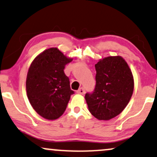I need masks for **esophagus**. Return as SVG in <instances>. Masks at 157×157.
Instances as JSON below:
<instances>
[{
	"label": "esophagus",
	"instance_id": "obj_1",
	"mask_svg": "<svg viewBox=\"0 0 157 157\" xmlns=\"http://www.w3.org/2000/svg\"><path fill=\"white\" fill-rule=\"evenodd\" d=\"M77 93L80 94H85V90H84V88L82 87V88L79 89V90H78V91H77Z\"/></svg>",
	"mask_w": 157,
	"mask_h": 157
}]
</instances>
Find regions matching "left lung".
I'll use <instances>...</instances> for the list:
<instances>
[{"label": "left lung", "instance_id": "1", "mask_svg": "<svg viewBox=\"0 0 157 157\" xmlns=\"http://www.w3.org/2000/svg\"><path fill=\"white\" fill-rule=\"evenodd\" d=\"M96 85L85 94L89 111L99 120H110L121 113L129 103L134 79L128 64L120 56L108 57L95 64Z\"/></svg>", "mask_w": 157, "mask_h": 157}]
</instances>
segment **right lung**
Returning <instances> with one entry per match:
<instances>
[{
  "instance_id": "obj_1",
  "label": "right lung",
  "mask_w": 157,
  "mask_h": 157,
  "mask_svg": "<svg viewBox=\"0 0 157 157\" xmlns=\"http://www.w3.org/2000/svg\"><path fill=\"white\" fill-rule=\"evenodd\" d=\"M72 59L57 48H49L35 58L29 67L27 95L33 109L44 119L60 117L74 93L64 73L65 66Z\"/></svg>"
}]
</instances>
